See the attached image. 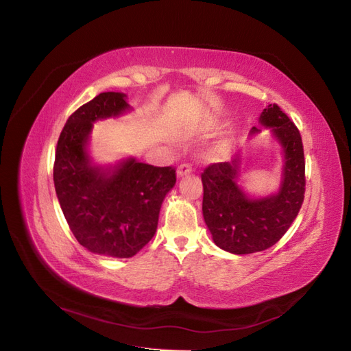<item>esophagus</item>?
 <instances>
[{"mask_svg":"<svg viewBox=\"0 0 351 351\" xmlns=\"http://www.w3.org/2000/svg\"><path fill=\"white\" fill-rule=\"evenodd\" d=\"M191 172H192V166H191L189 163H182V165H179V166H178V171H176V173H178V176H179V178H182V176H185V175L191 173Z\"/></svg>","mask_w":351,"mask_h":351,"instance_id":"1","label":"esophagus"}]
</instances>
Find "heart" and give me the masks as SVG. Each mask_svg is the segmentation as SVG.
I'll return each instance as SVG.
<instances>
[{"label":"heart","instance_id":"heart-1","mask_svg":"<svg viewBox=\"0 0 351 351\" xmlns=\"http://www.w3.org/2000/svg\"><path fill=\"white\" fill-rule=\"evenodd\" d=\"M229 154V145L226 143H220L217 145L211 147V149L207 152V159L211 162H220L224 160Z\"/></svg>","mask_w":351,"mask_h":351}]
</instances>
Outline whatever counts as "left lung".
I'll return each mask as SVG.
<instances>
[{"instance_id":"8db88e82","label":"left lung","mask_w":351,"mask_h":351,"mask_svg":"<svg viewBox=\"0 0 351 351\" xmlns=\"http://www.w3.org/2000/svg\"><path fill=\"white\" fill-rule=\"evenodd\" d=\"M259 122L271 128L285 152L278 194L252 199L236 184L239 154L230 162L213 163L201 173L202 214L213 241L221 250L254 254L277 243L296 219L304 199V154L300 132L278 105H268ZM252 128L251 134L258 132Z\"/></svg>"}]
</instances>
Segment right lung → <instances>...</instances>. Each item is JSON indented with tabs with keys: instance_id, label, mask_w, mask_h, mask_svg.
I'll return each mask as SVG.
<instances>
[{
	"instance_id": "1",
	"label": "right lung",
	"mask_w": 351,
	"mask_h": 351,
	"mask_svg": "<svg viewBox=\"0 0 351 351\" xmlns=\"http://www.w3.org/2000/svg\"><path fill=\"white\" fill-rule=\"evenodd\" d=\"M125 97L106 92L78 108L60 134L53 163L56 197L75 239L90 252L114 258L134 256L152 241L162 202L176 182L172 166L128 159L106 171L90 163L93 122L123 114Z\"/></svg>"
}]
</instances>
